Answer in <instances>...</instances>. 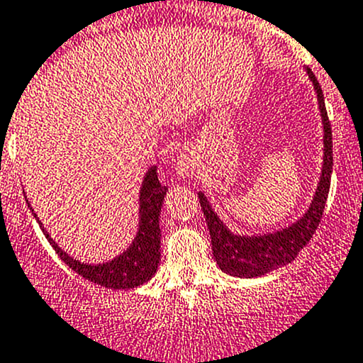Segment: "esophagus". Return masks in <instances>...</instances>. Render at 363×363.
Returning a JSON list of instances; mask_svg holds the SVG:
<instances>
[{
  "mask_svg": "<svg viewBox=\"0 0 363 363\" xmlns=\"http://www.w3.org/2000/svg\"><path fill=\"white\" fill-rule=\"evenodd\" d=\"M196 170V160L193 156V152L184 151L177 156V161H175V174L179 177H193Z\"/></svg>",
  "mask_w": 363,
  "mask_h": 363,
  "instance_id": "1",
  "label": "esophagus"
}]
</instances>
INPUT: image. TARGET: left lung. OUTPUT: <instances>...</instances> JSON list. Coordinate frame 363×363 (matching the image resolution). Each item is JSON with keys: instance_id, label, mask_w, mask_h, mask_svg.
<instances>
[{"instance_id": "left-lung-1", "label": "left lung", "mask_w": 363, "mask_h": 363, "mask_svg": "<svg viewBox=\"0 0 363 363\" xmlns=\"http://www.w3.org/2000/svg\"><path fill=\"white\" fill-rule=\"evenodd\" d=\"M307 73H309L311 80L314 84V89H316L318 104H320L321 117H323L325 156L320 186H318L316 195H314L313 203H311L306 216L302 219H298L294 226L283 230V232L269 233V235L262 237L233 235L223 225L218 214L212 211L207 199L203 196V193H199L205 221H207L208 232H211L212 255H214V259L219 265V269L228 272L230 276L259 277L263 274L270 272L272 269H277V267L294 262L295 256L309 244L311 237L314 235L316 228L320 226L321 218H323L325 203H327L328 191H330L332 167H334V156H332V128L327 116V108H325L323 91H321L320 82H318V79L314 77V73L311 69H307Z\"/></svg>"}]
</instances>
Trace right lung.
<instances>
[{"mask_svg":"<svg viewBox=\"0 0 363 363\" xmlns=\"http://www.w3.org/2000/svg\"><path fill=\"white\" fill-rule=\"evenodd\" d=\"M167 191V186L158 181V168L152 167L145 174L144 184L140 189V225H138L137 237H135L133 244L112 262L100 263V265H86V263L77 262L61 247H57L49 233L43 228L42 230L49 242L52 244L57 256L84 279L93 281L105 288H112V290H128V288L140 286V284L147 283L158 269L161 256L160 212Z\"/></svg>","mask_w":363,"mask_h":363,"instance_id":"right-lung-1","label":"right lung"}]
</instances>
